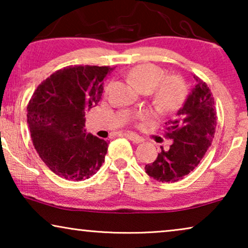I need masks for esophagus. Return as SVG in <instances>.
<instances>
[{
	"label": "esophagus",
	"mask_w": 248,
	"mask_h": 248,
	"mask_svg": "<svg viewBox=\"0 0 248 248\" xmlns=\"http://www.w3.org/2000/svg\"><path fill=\"white\" fill-rule=\"evenodd\" d=\"M125 138H127L128 140H131L133 143H141L142 141H143V139L141 137H139L137 134H133V133H125Z\"/></svg>",
	"instance_id": "1"
}]
</instances>
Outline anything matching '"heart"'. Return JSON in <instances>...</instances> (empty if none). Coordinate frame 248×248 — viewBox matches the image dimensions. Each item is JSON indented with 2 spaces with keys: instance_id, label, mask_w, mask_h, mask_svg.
<instances>
[{
  "instance_id": "heart-1",
  "label": "heart",
  "mask_w": 248,
  "mask_h": 248,
  "mask_svg": "<svg viewBox=\"0 0 248 248\" xmlns=\"http://www.w3.org/2000/svg\"><path fill=\"white\" fill-rule=\"evenodd\" d=\"M131 79L141 90H154L157 88V100L167 109L177 107L185 94V86L181 78L166 77L164 69L154 64H141L130 73Z\"/></svg>"
}]
</instances>
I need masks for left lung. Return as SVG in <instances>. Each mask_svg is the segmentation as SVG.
I'll return each instance as SVG.
<instances>
[{"label": "left lung", "mask_w": 248, "mask_h": 248, "mask_svg": "<svg viewBox=\"0 0 248 248\" xmlns=\"http://www.w3.org/2000/svg\"><path fill=\"white\" fill-rule=\"evenodd\" d=\"M195 86L172 120L166 123V137L172 139L168 150L145 165V172L158 182H178L204 157L212 143L217 126V111L211 90L199 77Z\"/></svg>", "instance_id": "left-lung-1"}]
</instances>
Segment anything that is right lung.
Returning a JSON list of instances; mask_svg holds the SVG:
<instances>
[{"mask_svg":"<svg viewBox=\"0 0 248 248\" xmlns=\"http://www.w3.org/2000/svg\"><path fill=\"white\" fill-rule=\"evenodd\" d=\"M114 67L67 66L37 87L27 123L39 157L60 177L79 182L96 174L108 143L84 130L86 111L99 103L104 80Z\"/></svg>","mask_w":248,"mask_h":248,"instance_id":"obj_1","label":"right lung"}]
</instances>
